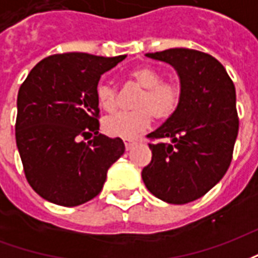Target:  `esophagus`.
<instances>
[{
  "instance_id": "obj_1",
  "label": "esophagus",
  "mask_w": 258,
  "mask_h": 258,
  "mask_svg": "<svg viewBox=\"0 0 258 258\" xmlns=\"http://www.w3.org/2000/svg\"><path fill=\"white\" fill-rule=\"evenodd\" d=\"M135 144H137V141L131 140V138H125V140H124V145H125V149H127V151H130Z\"/></svg>"
}]
</instances>
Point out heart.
I'll use <instances>...</instances> for the list:
<instances>
[{"mask_svg":"<svg viewBox=\"0 0 258 258\" xmlns=\"http://www.w3.org/2000/svg\"><path fill=\"white\" fill-rule=\"evenodd\" d=\"M140 88H144L134 103V112H118L109 114L102 121V128L110 137L131 138L145 130L152 117L164 121L174 114L181 101V85L178 81L164 79V74L151 64H141L128 74ZM96 102L101 109L112 112L117 105V90L109 83H99L95 88Z\"/></svg>","mask_w":258,"mask_h":258,"instance_id":"obj_1","label":"heart"}]
</instances>
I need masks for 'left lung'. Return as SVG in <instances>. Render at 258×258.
<instances>
[{"mask_svg": "<svg viewBox=\"0 0 258 258\" xmlns=\"http://www.w3.org/2000/svg\"><path fill=\"white\" fill-rule=\"evenodd\" d=\"M171 64L181 81L177 110L148 134L151 163L142 170L148 190L171 205H185L206 195L227 173L238 137L236 92L216 58L188 48L146 53ZM167 138L170 144L162 143Z\"/></svg>", "mask_w": 258, "mask_h": 258, "instance_id": "1", "label": "left lung"}]
</instances>
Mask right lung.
I'll return each mask as SVG.
<instances>
[{"label": "right lung", "instance_id": "obj_1", "mask_svg": "<svg viewBox=\"0 0 258 258\" xmlns=\"http://www.w3.org/2000/svg\"><path fill=\"white\" fill-rule=\"evenodd\" d=\"M125 55H51L31 69L18 92L16 145L27 182L55 205L74 207L94 199L109 167L124 153L120 138L99 134L95 88ZM93 140L83 143L81 138Z\"/></svg>", "mask_w": 258, "mask_h": 258}]
</instances>
